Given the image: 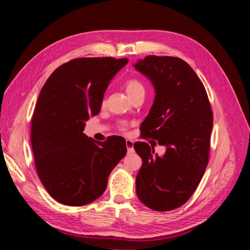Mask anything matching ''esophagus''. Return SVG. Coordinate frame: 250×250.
Returning <instances> with one entry per match:
<instances>
[{"mask_svg":"<svg viewBox=\"0 0 250 250\" xmlns=\"http://www.w3.org/2000/svg\"><path fill=\"white\" fill-rule=\"evenodd\" d=\"M126 147H127V152L128 153H132L134 151L133 142L130 141V140H126Z\"/></svg>","mask_w":250,"mask_h":250,"instance_id":"34e87169","label":"esophagus"}]
</instances>
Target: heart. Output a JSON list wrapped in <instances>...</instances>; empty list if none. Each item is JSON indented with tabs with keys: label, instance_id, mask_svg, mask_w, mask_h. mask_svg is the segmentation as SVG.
I'll return each instance as SVG.
<instances>
[{
	"label": "heart",
	"instance_id": "heart-1",
	"mask_svg": "<svg viewBox=\"0 0 250 250\" xmlns=\"http://www.w3.org/2000/svg\"><path fill=\"white\" fill-rule=\"evenodd\" d=\"M125 89H126L127 95L129 97L139 93H145V87H144V84L138 79L127 80L125 83ZM124 129L125 128L122 127V130Z\"/></svg>",
	"mask_w": 250,
	"mask_h": 250
}]
</instances>
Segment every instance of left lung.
Returning <instances> with one entry per match:
<instances>
[{"instance_id": "obj_1", "label": "left lung", "mask_w": 250, "mask_h": 250, "mask_svg": "<svg viewBox=\"0 0 250 250\" xmlns=\"http://www.w3.org/2000/svg\"><path fill=\"white\" fill-rule=\"evenodd\" d=\"M133 66L155 89L152 107L141 125L142 138L166 147L158 156L147 143H134L143 160L137 194L151 209L172 210L188 200L206 171L213 112L202 82L185 60L149 55Z\"/></svg>"}]
</instances>
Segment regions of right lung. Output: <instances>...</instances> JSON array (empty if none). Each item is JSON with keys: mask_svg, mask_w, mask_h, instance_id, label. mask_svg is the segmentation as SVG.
<instances>
[{"mask_svg": "<svg viewBox=\"0 0 250 250\" xmlns=\"http://www.w3.org/2000/svg\"><path fill=\"white\" fill-rule=\"evenodd\" d=\"M127 58H76L51 74L31 120L37 174L52 198L71 207L93 202L106 190L112 169L126 155V142H97L83 133L100 112L110 80Z\"/></svg>", "mask_w": 250, "mask_h": 250, "instance_id": "1", "label": "right lung"}]
</instances>
